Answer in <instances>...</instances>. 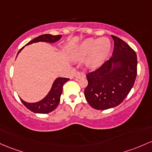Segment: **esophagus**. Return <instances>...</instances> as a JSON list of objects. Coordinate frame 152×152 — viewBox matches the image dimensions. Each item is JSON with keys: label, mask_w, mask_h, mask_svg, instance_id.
<instances>
[{"label": "esophagus", "mask_w": 152, "mask_h": 152, "mask_svg": "<svg viewBox=\"0 0 152 152\" xmlns=\"http://www.w3.org/2000/svg\"><path fill=\"white\" fill-rule=\"evenodd\" d=\"M75 77H76V79H80V78L85 77V75H84V73H83L77 72L76 73V74L75 75Z\"/></svg>", "instance_id": "esophagus-1"}]
</instances>
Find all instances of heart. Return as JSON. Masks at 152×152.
<instances>
[{
  "mask_svg": "<svg viewBox=\"0 0 152 152\" xmlns=\"http://www.w3.org/2000/svg\"><path fill=\"white\" fill-rule=\"evenodd\" d=\"M111 49V42L108 38H89L68 49V57L73 61H81L87 57L85 66L89 69L99 68L105 61Z\"/></svg>",
  "mask_w": 152,
  "mask_h": 152,
  "instance_id": "1",
  "label": "heart"
}]
</instances>
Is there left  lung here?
<instances>
[{
  "instance_id": "8db88e82",
  "label": "left lung",
  "mask_w": 152,
  "mask_h": 152,
  "mask_svg": "<svg viewBox=\"0 0 152 152\" xmlns=\"http://www.w3.org/2000/svg\"><path fill=\"white\" fill-rule=\"evenodd\" d=\"M113 57L96 71L86 74L88 85L84 96L96 110H107L119 105L127 96L137 75L136 53L126 42L112 35Z\"/></svg>"
}]
</instances>
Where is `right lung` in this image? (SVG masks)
Here are the masks:
<instances>
[{
  "instance_id": "right-lung-1",
  "label": "right lung",
  "mask_w": 152,
  "mask_h": 152,
  "mask_svg": "<svg viewBox=\"0 0 152 152\" xmlns=\"http://www.w3.org/2000/svg\"><path fill=\"white\" fill-rule=\"evenodd\" d=\"M61 37L62 35H52L50 34H45L33 39L32 40L29 42L26 45H29L30 44L38 42H45L50 43L56 42L61 39ZM24 48V47H23L21 49H20L17 55ZM68 80L70 79H67V78H57L52 85L51 89L50 90L49 93L40 101L34 103H30L26 102L21 99V98H20V99H21V102L24 104V106L33 113H41V114H46V113H50V112L54 110L59 104L61 96L63 91V86L65 83L67 82Z\"/></svg>"
}]
</instances>
